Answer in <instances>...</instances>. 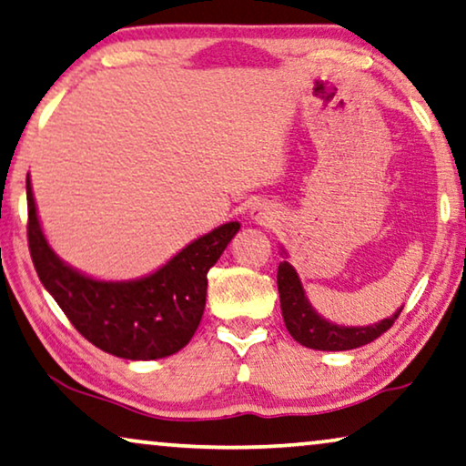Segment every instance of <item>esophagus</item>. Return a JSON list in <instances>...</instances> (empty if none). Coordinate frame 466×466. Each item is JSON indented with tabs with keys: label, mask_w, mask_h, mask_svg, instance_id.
Returning a JSON list of instances; mask_svg holds the SVG:
<instances>
[{
	"label": "esophagus",
	"mask_w": 466,
	"mask_h": 466,
	"mask_svg": "<svg viewBox=\"0 0 466 466\" xmlns=\"http://www.w3.org/2000/svg\"><path fill=\"white\" fill-rule=\"evenodd\" d=\"M251 218L257 221V224H261V226H268V224H272V221H276L274 211L269 209V207H266V205H255L253 209H251Z\"/></svg>",
	"instance_id": "esophagus-1"
}]
</instances>
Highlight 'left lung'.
Instances as JSON below:
<instances>
[{
    "label": "left lung",
    "mask_w": 466,
    "mask_h": 466,
    "mask_svg": "<svg viewBox=\"0 0 466 466\" xmlns=\"http://www.w3.org/2000/svg\"><path fill=\"white\" fill-rule=\"evenodd\" d=\"M278 293H280L282 318L290 337L297 343L309 347V350L320 351H345L370 343L391 329L401 311L400 308L398 314H393L391 318H385V320L374 326H360V329L358 326L332 324L324 320L322 316H318L311 308L308 297H305L299 276H297L295 268L289 261H282L278 266Z\"/></svg>",
    "instance_id": "left-lung-1"
}]
</instances>
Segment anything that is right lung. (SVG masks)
<instances>
[{"label": "right lung", "instance_id": "1", "mask_svg": "<svg viewBox=\"0 0 466 466\" xmlns=\"http://www.w3.org/2000/svg\"><path fill=\"white\" fill-rule=\"evenodd\" d=\"M26 209V238L41 284L89 343L125 360L167 358L188 345L205 311L207 272L240 228L238 221L215 228L140 280L102 282L56 257L41 232L29 179Z\"/></svg>", "mask_w": 466, "mask_h": 466}]
</instances>
